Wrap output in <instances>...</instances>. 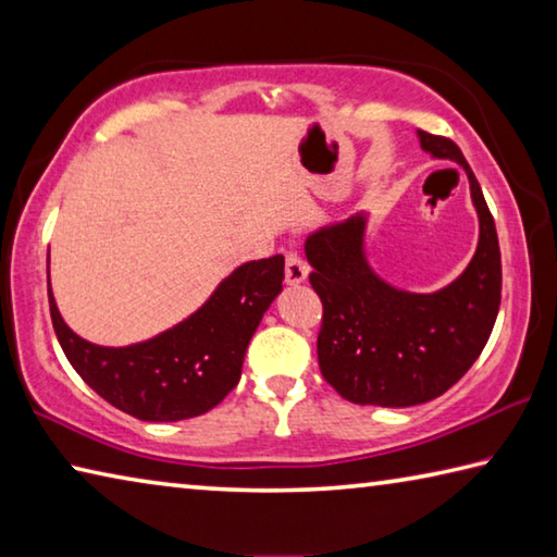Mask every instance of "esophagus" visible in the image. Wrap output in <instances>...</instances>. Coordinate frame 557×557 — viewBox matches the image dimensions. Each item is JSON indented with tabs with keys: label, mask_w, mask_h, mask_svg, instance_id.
<instances>
[{
	"label": "esophagus",
	"mask_w": 557,
	"mask_h": 557,
	"mask_svg": "<svg viewBox=\"0 0 557 557\" xmlns=\"http://www.w3.org/2000/svg\"><path fill=\"white\" fill-rule=\"evenodd\" d=\"M307 272H309V265L305 260H301V256L297 250H287L285 256V277H287V285H301V282L307 280Z\"/></svg>",
	"instance_id": "34e87169"
}]
</instances>
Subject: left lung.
Instances as JSON below:
<instances>
[{
    "mask_svg": "<svg viewBox=\"0 0 557 557\" xmlns=\"http://www.w3.org/2000/svg\"><path fill=\"white\" fill-rule=\"evenodd\" d=\"M418 137L432 157L465 166L479 213L476 252L451 285L414 295L383 282L363 256V213L305 243L309 282L324 307L319 369L358 405L410 408L449 391L484 351L502 305V250L482 186L451 139L422 129Z\"/></svg>",
    "mask_w": 557,
    "mask_h": 557,
    "instance_id": "1",
    "label": "left lung"
}]
</instances>
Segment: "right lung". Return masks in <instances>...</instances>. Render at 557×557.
<instances>
[{"instance_id": "obj_1", "label": "right lung", "mask_w": 557, "mask_h": 557, "mask_svg": "<svg viewBox=\"0 0 557 557\" xmlns=\"http://www.w3.org/2000/svg\"><path fill=\"white\" fill-rule=\"evenodd\" d=\"M285 258L245 262L182 324L122 348L73 334L55 307L51 322L65 358L100 398L147 422H176L215 408L240 381L245 348L280 295Z\"/></svg>"}]
</instances>
